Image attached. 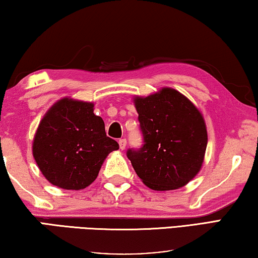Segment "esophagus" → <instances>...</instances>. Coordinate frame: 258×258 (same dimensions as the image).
I'll use <instances>...</instances> for the list:
<instances>
[{"mask_svg":"<svg viewBox=\"0 0 258 258\" xmlns=\"http://www.w3.org/2000/svg\"><path fill=\"white\" fill-rule=\"evenodd\" d=\"M118 144H119V148L121 150H124L125 147H126V144H127V142H126V139H120V140L118 141Z\"/></svg>","mask_w":258,"mask_h":258,"instance_id":"1","label":"esophagus"}]
</instances>
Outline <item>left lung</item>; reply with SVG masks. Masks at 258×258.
Wrapping results in <instances>:
<instances>
[{"label":"left lung","instance_id":"8db88e82","mask_svg":"<svg viewBox=\"0 0 258 258\" xmlns=\"http://www.w3.org/2000/svg\"><path fill=\"white\" fill-rule=\"evenodd\" d=\"M144 145L127 150L139 178L154 190L177 189L201 169L206 122L195 105L172 88L134 100Z\"/></svg>","mask_w":258,"mask_h":258}]
</instances>
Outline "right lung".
Instances as JSON below:
<instances>
[{
    "label": "right lung",
    "mask_w": 258,
    "mask_h": 258,
    "mask_svg": "<svg viewBox=\"0 0 258 258\" xmlns=\"http://www.w3.org/2000/svg\"><path fill=\"white\" fill-rule=\"evenodd\" d=\"M89 102L63 99L41 120L33 156L47 180L63 189L79 190L95 180L105 157L119 145L107 137L104 121Z\"/></svg>",
    "instance_id": "add662e5"
}]
</instances>
